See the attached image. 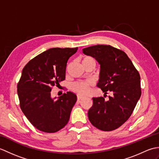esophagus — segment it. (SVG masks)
Listing matches in <instances>:
<instances>
[{
    "label": "esophagus",
    "mask_w": 159,
    "mask_h": 159,
    "mask_svg": "<svg viewBox=\"0 0 159 159\" xmlns=\"http://www.w3.org/2000/svg\"><path fill=\"white\" fill-rule=\"evenodd\" d=\"M84 98L83 97H82V96H78V97H77V99H78V101H80V100H82Z\"/></svg>",
    "instance_id": "1"
}]
</instances>
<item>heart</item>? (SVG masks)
<instances>
[{
	"mask_svg": "<svg viewBox=\"0 0 159 159\" xmlns=\"http://www.w3.org/2000/svg\"><path fill=\"white\" fill-rule=\"evenodd\" d=\"M89 62H92L96 64L95 59L91 57H85L82 59L83 64L86 63H89ZM92 85V82L79 81V82L74 83L72 85V88L73 91H74L76 93H79V95L85 96L89 92L90 87Z\"/></svg>",
	"mask_w": 159,
	"mask_h": 159,
	"instance_id": "b5f03b06",
	"label": "heart"
}]
</instances>
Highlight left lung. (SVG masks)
I'll use <instances>...</instances> for the list:
<instances>
[{"instance_id": "left-lung-1", "label": "left lung", "mask_w": 159, "mask_h": 159, "mask_svg": "<svg viewBox=\"0 0 159 159\" xmlns=\"http://www.w3.org/2000/svg\"><path fill=\"white\" fill-rule=\"evenodd\" d=\"M86 55L95 58L100 65L97 86L112 97L93 98V106L88 117L93 126L111 131L128 120L140 98L141 90L139 73L127 55L110 45H96L83 48Z\"/></svg>"}]
</instances>
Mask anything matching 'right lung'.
I'll list each match as a JSON object with an SVG mask.
<instances>
[{
  "label": "right lung",
  "instance_id": "right-lung-1",
  "mask_svg": "<svg viewBox=\"0 0 159 159\" xmlns=\"http://www.w3.org/2000/svg\"><path fill=\"white\" fill-rule=\"evenodd\" d=\"M78 48H53L29 61L17 85L20 107L29 121L44 133H56L67 124L76 94L67 92L51 98L52 87L66 79L67 60Z\"/></svg>",
  "mask_w": 159,
  "mask_h": 159
}]
</instances>
